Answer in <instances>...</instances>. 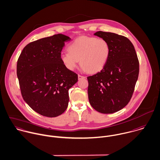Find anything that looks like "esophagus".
I'll return each mask as SVG.
<instances>
[{
	"label": "esophagus",
	"instance_id": "obj_1",
	"mask_svg": "<svg viewBox=\"0 0 160 160\" xmlns=\"http://www.w3.org/2000/svg\"><path fill=\"white\" fill-rule=\"evenodd\" d=\"M86 77H84V76H82V75H78V80H81L82 78H85Z\"/></svg>",
	"mask_w": 160,
	"mask_h": 160
}]
</instances>
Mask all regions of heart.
Returning a JSON list of instances; mask_svg holds the SVG:
<instances>
[{
    "mask_svg": "<svg viewBox=\"0 0 160 160\" xmlns=\"http://www.w3.org/2000/svg\"><path fill=\"white\" fill-rule=\"evenodd\" d=\"M68 50L61 53V59L68 70H75L80 61L82 70L91 73L101 70L110 54L109 43L95 37L77 38L68 46Z\"/></svg>",
    "mask_w": 160,
    "mask_h": 160,
    "instance_id": "heart-1",
    "label": "heart"
}]
</instances>
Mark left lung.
Instances as JSON below:
<instances>
[{
  "label": "left lung",
  "mask_w": 160,
  "mask_h": 160,
  "mask_svg": "<svg viewBox=\"0 0 160 160\" xmlns=\"http://www.w3.org/2000/svg\"><path fill=\"white\" fill-rule=\"evenodd\" d=\"M110 46L109 59L101 72L88 77V99L98 112L112 114L124 108L132 96L139 73L133 45L125 36L97 32Z\"/></svg>",
  "instance_id": "obj_1"
}]
</instances>
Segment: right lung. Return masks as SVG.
Segmentation results:
<instances>
[{
    "instance_id": "obj_1",
    "label": "right lung",
    "mask_w": 160,
    "mask_h": 160,
    "mask_svg": "<svg viewBox=\"0 0 160 160\" xmlns=\"http://www.w3.org/2000/svg\"><path fill=\"white\" fill-rule=\"evenodd\" d=\"M71 38L62 34L44 38L27 44L17 62V74L24 101L35 112L54 118L66 110L68 90L78 75L61 59L64 42Z\"/></svg>"
}]
</instances>
